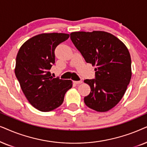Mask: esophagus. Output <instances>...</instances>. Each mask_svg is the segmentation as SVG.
<instances>
[{
  "mask_svg": "<svg viewBox=\"0 0 147 147\" xmlns=\"http://www.w3.org/2000/svg\"><path fill=\"white\" fill-rule=\"evenodd\" d=\"M73 83L75 84V85H79V84L82 83V81H73Z\"/></svg>",
  "mask_w": 147,
  "mask_h": 147,
  "instance_id": "1",
  "label": "esophagus"
}]
</instances>
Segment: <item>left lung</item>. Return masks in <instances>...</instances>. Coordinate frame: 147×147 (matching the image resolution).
Returning <instances> with one entry per match:
<instances>
[{"instance_id":"1","label":"left lung","mask_w":147,"mask_h":147,"mask_svg":"<svg viewBox=\"0 0 147 147\" xmlns=\"http://www.w3.org/2000/svg\"><path fill=\"white\" fill-rule=\"evenodd\" d=\"M70 35L85 61L96 66L95 79L84 81L91 87L84 102L99 112L109 111L122 99L132 77L128 48L118 38L105 31H76Z\"/></svg>"}]
</instances>
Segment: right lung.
<instances>
[{
    "label": "right lung",
    "mask_w": 147,
    "mask_h": 147,
    "mask_svg": "<svg viewBox=\"0 0 147 147\" xmlns=\"http://www.w3.org/2000/svg\"><path fill=\"white\" fill-rule=\"evenodd\" d=\"M69 38L62 33L41 34L27 40L19 49L15 73L25 97L41 111L54 110L63 103L71 80L53 78L50 70L55 63L54 50Z\"/></svg>",
    "instance_id": "1"
}]
</instances>
